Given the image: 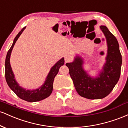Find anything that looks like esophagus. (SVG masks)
I'll use <instances>...</instances> for the list:
<instances>
[{"instance_id":"1","label":"esophagus","mask_w":128,"mask_h":128,"mask_svg":"<svg viewBox=\"0 0 128 128\" xmlns=\"http://www.w3.org/2000/svg\"><path fill=\"white\" fill-rule=\"evenodd\" d=\"M64 60H65L66 62H69L72 60V57L69 55H65L64 56Z\"/></svg>"}]
</instances>
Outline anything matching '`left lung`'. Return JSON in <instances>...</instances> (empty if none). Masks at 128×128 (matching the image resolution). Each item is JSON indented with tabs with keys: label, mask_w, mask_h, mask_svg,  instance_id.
Here are the masks:
<instances>
[{
	"label": "left lung",
	"mask_w": 128,
	"mask_h": 128,
	"mask_svg": "<svg viewBox=\"0 0 128 128\" xmlns=\"http://www.w3.org/2000/svg\"><path fill=\"white\" fill-rule=\"evenodd\" d=\"M100 28L106 36L108 54L106 62L99 77L93 79L86 74L82 68V59L79 56L74 62L66 64L76 92L80 96L88 99H102L108 96L120 76L122 60L118 42L106 26H100Z\"/></svg>",
	"instance_id": "obj_1"
}]
</instances>
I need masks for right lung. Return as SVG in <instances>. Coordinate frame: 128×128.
I'll return each instance as SVG.
<instances>
[{"instance_id": "obj_1", "label": "right lung", "mask_w": 128, "mask_h": 128, "mask_svg": "<svg viewBox=\"0 0 128 128\" xmlns=\"http://www.w3.org/2000/svg\"><path fill=\"white\" fill-rule=\"evenodd\" d=\"M25 28L26 27H24L18 32V34L14 39L12 45L11 46V48L9 49L8 52L7 53L5 60V78L8 86L13 92H15L18 98L27 101V102H37V101L42 100L48 98L51 94L53 90V83H54V78L56 75L58 74L60 67L64 65V58H62L53 66L48 77H47L45 83L40 88L35 90L30 91L26 90L25 89L20 87L14 79V74H13L12 68L10 65V60L11 52H12L14 44Z\"/></svg>"}]
</instances>
